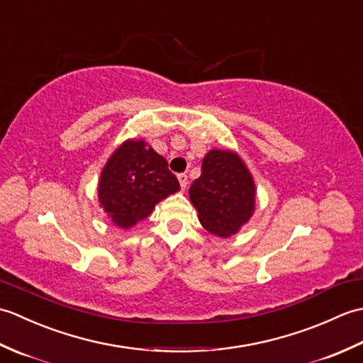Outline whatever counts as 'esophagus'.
<instances>
[{
	"label": "esophagus",
	"mask_w": 363,
	"mask_h": 363,
	"mask_svg": "<svg viewBox=\"0 0 363 363\" xmlns=\"http://www.w3.org/2000/svg\"><path fill=\"white\" fill-rule=\"evenodd\" d=\"M177 179H179V184H181V189L186 190L187 189V184H189V177L186 173H181L177 174Z\"/></svg>",
	"instance_id": "esophagus-1"
}]
</instances>
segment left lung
<instances>
[{"instance_id": "obj_1", "label": "left lung", "mask_w": 363, "mask_h": 363, "mask_svg": "<svg viewBox=\"0 0 363 363\" xmlns=\"http://www.w3.org/2000/svg\"><path fill=\"white\" fill-rule=\"evenodd\" d=\"M204 229L217 237L238 233L252 217L256 187L243 160L229 150H212L203 159L201 176L190 187Z\"/></svg>"}]
</instances>
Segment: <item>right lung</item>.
Returning a JSON list of instances; mask_svg holds the SVG:
<instances>
[{
  "label": "right lung",
  "instance_id": "obj_1",
  "mask_svg": "<svg viewBox=\"0 0 363 363\" xmlns=\"http://www.w3.org/2000/svg\"><path fill=\"white\" fill-rule=\"evenodd\" d=\"M179 189L165 157L145 140H126L103 168L98 199L115 226L129 229Z\"/></svg>",
  "mask_w": 363,
  "mask_h": 363
}]
</instances>
